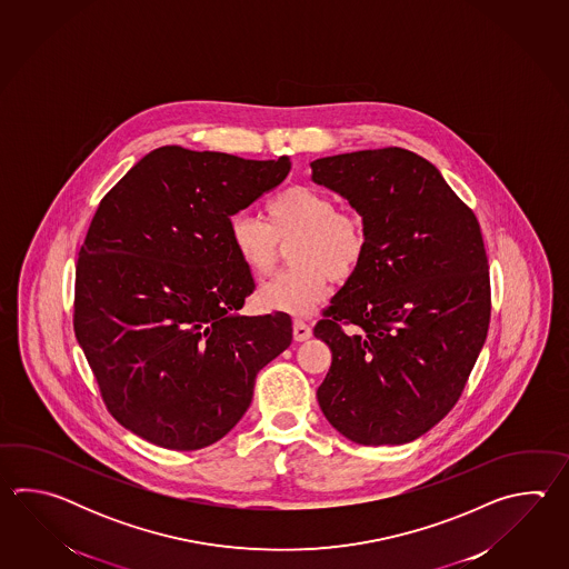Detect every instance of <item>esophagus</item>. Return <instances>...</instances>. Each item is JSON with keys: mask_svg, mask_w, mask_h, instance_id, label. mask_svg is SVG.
I'll return each instance as SVG.
<instances>
[{"mask_svg": "<svg viewBox=\"0 0 569 569\" xmlns=\"http://www.w3.org/2000/svg\"><path fill=\"white\" fill-rule=\"evenodd\" d=\"M311 333H313L311 326L305 323L301 319H297L292 323V338L297 339V341H307V339L311 338Z\"/></svg>", "mask_w": 569, "mask_h": 569, "instance_id": "esophagus-1", "label": "esophagus"}]
</instances>
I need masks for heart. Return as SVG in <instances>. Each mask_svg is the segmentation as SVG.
<instances>
[{"label":"heart","mask_w":569,"mask_h":569,"mask_svg":"<svg viewBox=\"0 0 569 569\" xmlns=\"http://www.w3.org/2000/svg\"><path fill=\"white\" fill-rule=\"evenodd\" d=\"M267 226L252 216H236L228 226L231 250L242 267L262 277L274 267L279 243L289 248L287 272L258 290L268 311L305 317L326 301L333 279L348 280L360 270L368 252L362 218L338 211L329 194L292 184L268 199Z\"/></svg>","instance_id":"heart-1"}]
</instances>
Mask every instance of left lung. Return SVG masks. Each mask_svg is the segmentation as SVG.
<instances>
[{
  "instance_id": "left-lung-1",
  "label": "left lung",
  "mask_w": 569,
  "mask_h": 569,
  "mask_svg": "<svg viewBox=\"0 0 569 569\" xmlns=\"http://www.w3.org/2000/svg\"><path fill=\"white\" fill-rule=\"evenodd\" d=\"M311 170L368 233L362 267L313 329L331 350L319 407L353 443H409L453 409L486 341L480 223L441 172L405 148L317 158Z\"/></svg>"
}]
</instances>
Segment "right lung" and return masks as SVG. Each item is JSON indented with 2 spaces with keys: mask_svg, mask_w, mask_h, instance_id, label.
I'll return each instance as SVG.
<instances>
[{
  "mask_svg": "<svg viewBox=\"0 0 569 569\" xmlns=\"http://www.w3.org/2000/svg\"><path fill=\"white\" fill-rule=\"evenodd\" d=\"M289 170V157L162 146L101 199L77 262L74 336L133 436L177 451L216 443L289 348V315L238 313L256 284L228 238L231 218Z\"/></svg>",
  "mask_w": 569,
  "mask_h": 569,
  "instance_id": "obj_1",
  "label": "right lung"
}]
</instances>
